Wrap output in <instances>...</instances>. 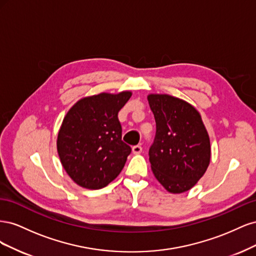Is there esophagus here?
Segmentation results:
<instances>
[{"instance_id": "obj_1", "label": "esophagus", "mask_w": 256, "mask_h": 256, "mask_svg": "<svg viewBox=\"0 0 256 256\" xmlns=\"http://www.w3.org/2000/svg\"><path fill=\"white\" fill-rule=\"evenodd\" d=\"M132 152H134V154H141V152H142V147H141L140 145H134V146H132Z\"/></svg>"}]
</instances>
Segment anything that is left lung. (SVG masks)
Returning <instances> with one entry per match:
<instances>
[{"instance_id": "8db88e82", "label": "left lung", "mask_w": 256, "mask_h": 256, "mask_svg": "<svg viewBox=\"0 0 256 256\" xmlns=\"http://www.w3.org/2000/svg\"><path fill=\"white\" fill-rule=\"evenodd\" d=\"M147 100L156 120L150 148L152 171L170 193L194 187L210 162V141L200 114L182 99L150 94Z\"/></svg>"}]
</instances>
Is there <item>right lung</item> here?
Returning a JSON list of instances; mask_svg holds the SVG:
<instances>
[{
    "mask_svg": "<svg viewBox=\"0 0 256 256\" xmlns=\"http://www.w3.org/2000/svg\"><path fill=\"white\" fill-rule=\"evenodd\" d=\"M132 92H100L81 98L65 115L58 134V154L80 187L102 189L120 175L130 146L122 141L118 114Z\"/></svg>",
    "mask_w": 256,
    "mask_h": 256,
    "instance_id": "add662e5",
    "label": "right lung"
}]
</instances>
